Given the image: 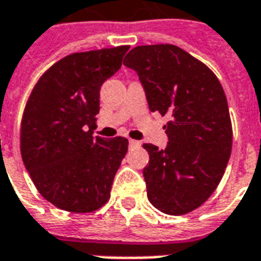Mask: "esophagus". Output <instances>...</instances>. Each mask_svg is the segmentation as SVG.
I'll use <instances>...</instances> for the list:
<instances>
[{
  "label": "esophagus",
  "instance_id": "1",
  "mask_svg": "<svg viewBox=\"0 0 261 261\" xmlns=\"http://www.w3.org/2000/svg\"><path fill=\"white\" fill-rule=\"evenodd\" d=\"M128 145H130L131 147H138L141 146V142H139V141H135V139H130V141H128Z\"/></svg>",
  "mask_w": 261,
  "mask_h": 261
}]
</instances>
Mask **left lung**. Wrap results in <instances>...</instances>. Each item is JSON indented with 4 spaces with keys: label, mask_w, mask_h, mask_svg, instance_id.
<instances>
[{
    "label": "left lung",
    "mask_w": 261,
    "mask_h": 261,
    "mask_svg": "<svg viewBox=\"0 0 261 261\" xmlns=\"http://www.w3.org/2000/svg\"><path fill=\"white\" fill-rule=\"evenodd\" d=\"M123 65L137 71L151 112L169 118L164 126L165 149L143 147L147 199L169 215H182L210 198L230 157L231 131L227 100L217 75L173 44L138 46Z\"/></svg>",
    "instance_id": "left-lung-1"
}]
</instances>
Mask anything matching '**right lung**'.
I'll return each instance as SVG.
<instances>
[{
	"label": "right lung",
	"instance_id": "add662e5",
	"mask_svg": "<svg viewBox=\"0 0 261 261\" xmlns=\"http://www.w3.org/2000/svg\"><path fill=\"white\" fill-rule=\"evenodd\" d=\"M130 47L70 54L35 85L21 120L27 171L44 199L61 210L92 213L110 199L128 141L93 137L100 88L120 69Z\"/></svg>",
	"mask_w": 261,
	"mask_h": 261
}]
</instances>
